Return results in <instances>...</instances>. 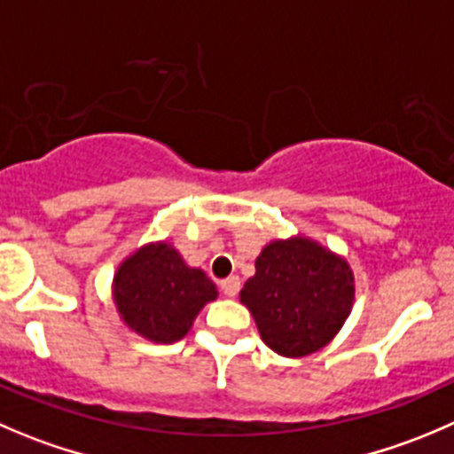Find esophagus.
I'll list each match as a JSON object with an SVG mask.
<instances>
[{
    "mask_svg": "<svg viewBox=\"0 0 454 454\" xmlns=\"http://www.w3.org/2000/svg\"><path fill=\"white\" fill-rule=\"evenodd\" d=\"M219 286H222V293L226 294V297H235L241 288V281L237 275H231V277H226V279H222V284Z\"/></svg>",
    "mask_w": 454,
    "mask_h": 454,
    "instance_id": "esophagus-1",
    "label": "esophagus"
}]
</instances>
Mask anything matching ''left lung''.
<instances>
[{
	"mask_svg": "<svg viewBox=\"0 0 454 454\" xmlns=\"http://www.w3.org/2000/svg\"><path fill=\"white\" fill-rule=\"evenodd\" d=\"M239 299L268 348L281 357H306L348 319L355 277L344 257L297 235L263 246Z\"/></svg>",
	"mask_w": 454,
	"mask_h": 454,
	"instance_id": "8db88e82",
	"label": "left lung"
}]
</instances>
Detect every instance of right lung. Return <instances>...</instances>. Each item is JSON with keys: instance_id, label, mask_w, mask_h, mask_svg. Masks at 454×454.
Returning <instances> with one entry per match:
<instances>
[{"instance_id": "add662e5", "label": "right lung", "mask_w": 454, "mask_h": 454, "mask_svg": "<svg viewBox=\"0 0 454 454\" xmlns=\"http://www.w3.org/2000/svg\"><path fill=\"white\" fill-rule=\"evenodd\" d=\"M113 299L130 330L155 344H173L191 330L201 308L217 299V286L173 246L155 241L120 263Z\"/></svg>"}]
</instances>
